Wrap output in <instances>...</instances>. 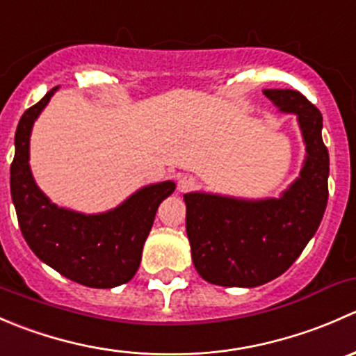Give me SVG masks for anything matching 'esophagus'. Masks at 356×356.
Listing matches in <instances>:
<instances>
[{
    "label": "esophagus",
    "mask_w": 356,
    "mask_h": 356,
    "mask_svg": "<svg viewBox=\"0 0 356 356\" xmlns=\"http://www.w3.org/2000/svg\"><path fill=\"white\" fill-rule=\"evenodd\" d=\"M195 186H196V179L193 177V175H184V177H182L181 181H179L177 189L181 193H188V191H191V189L195 188Z\"/></svg>",
    "instance_id": "1"
}]
</instances>
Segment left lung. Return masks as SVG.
Here are the masks:
<instances>
[{"instance_id":"8db88e82","label":"left lung","mask_w":356,"mask_h":356,"mask_svg":"<svg viewBox=\"0 0 356 356\" xmlns=\"http://www.w3.org/2000/svg\"><path fill=\"white\" fill-rule=\"evenodd\" d=\"M264 95L282 111L298 115L307 160L279 200L184 195L193 264L210 284L254 288L284 274L314 238L327 207L329 152L322 141V113L293 89H265Z\"/></svg>"}]
</instances>
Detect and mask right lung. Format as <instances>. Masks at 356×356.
<instances>
[{"label":"right lung","mask_w":356,"mask_h":356,"mask_svg":"<svg viewBox=\"0 0 356 356\" xmlns=\"http://www.w3.org/2000/svg\"><path fill=\"white\" fill-rule=\"evenodd\" d=\"M25 110L15 132V156L10 167V189L20 231L39 260L70 281L108 289L134 277L143 245L152 231L158 204L174 193V182L146 186L115 210L82 215L56 207L35 186L29 167L32 124L53 92Z\"/></svg>","instance_id":"add662e5"}]
</instances>
